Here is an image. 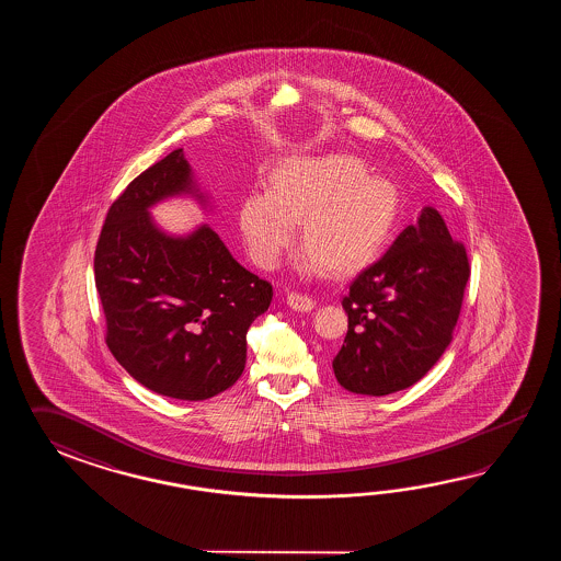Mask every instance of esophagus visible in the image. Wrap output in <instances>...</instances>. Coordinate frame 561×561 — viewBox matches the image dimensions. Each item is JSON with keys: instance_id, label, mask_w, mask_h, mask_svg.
Wrapping results in <instances>:
<instances>
[{"instance_id": "34e87169", "label": "esophagus", "mask_w": 561, "mask_h": 561, "mask_svg": "<svg viewBox=\"0 0 561 561\" xmlns=\"http://www.w3.org/2000/svg\"><path fill=\"white\" fill-rule=\"evenodd\" d=\"M286 305L290 307V309L300 310V312H309V310L314 309V298L309 297V295H300V293H290L288 297H286Z\"/></svg>"}]
</instances>
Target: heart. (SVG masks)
Segmentation results:
<instances>
[{
	"mask_svg": "<svg viewBox=\"0 0 561 561\" xmlns=\"http://www.w3.org/2000/svg\"><path fill=\"white\" fill-rule=\"evenodd\" d=\"M399 215L391 180L369 176L348 154L298 156L273 170L271 191H252L239 206L240 237L254 263L273 268L297 237L307 268L353 275L377 256Z\"/></svg>",
	"mask_w": 561,
	"mask_h": 561,
	"instance_id": "obj_1",
	"label": "heart"
}]
</instances>
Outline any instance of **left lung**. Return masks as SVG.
<instances>
[{"label":"left lung","instance_id":"8db88e82","mask_svg":"<svg viewBox=\"0 0 561 561\" xmlns=\"http://www.w3.org/2000/svg\"><path fill=\"white\" fill-rule=\"evenodd\" d=\"M469 275L466 247L425 206L348 286V331L333 358L341 387L382 397L423 379L454 339Z\"/></svg>","mask_w":561,"mask_h":561}]
</instances>
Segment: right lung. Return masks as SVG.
I'll return each instance as SVG.
<instances>
[{
	"label": "right lung",
	"mask_w": 561,
	"mask_h": 561,
	"mask_svg": "<svg viewBox=\"0 0 561 561\" xmlns=\"http://www.w3.org/2000/svg\"><path fill=\"white\" fill-rule=\"evenodd\" d=\"M196 188L182 148L131 180L107 210L95 247L106 345L146 389L204 401L239 381L247 333L273 286L240 266L208 225L184 237L156 227L150 208Z\"/></svg>",
	"instance_id": "right-lung-1"
}]
</instances>
